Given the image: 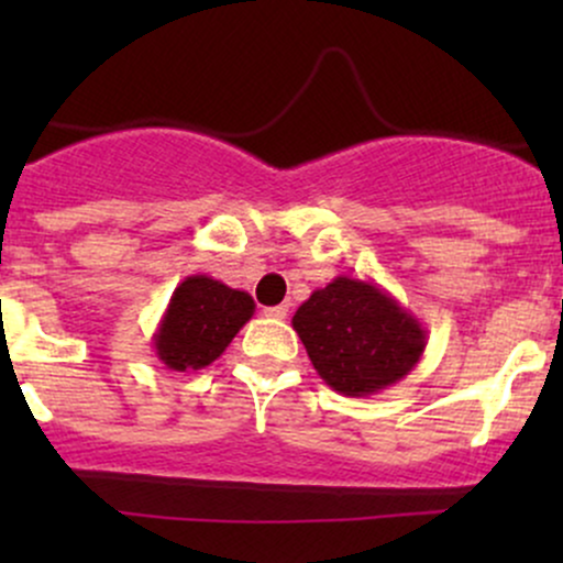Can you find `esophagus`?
Masks as SVG:
<instances>
[{
  "mask_svg": "<svg viewBox=\"0 0 563 563\" xmlns=\"http://www.w3.org/2000/svg\"><path fill=\"white\" fill-rule=\"evenodd\" d=\"M264 314H267L269 320H286L288 318V307H286V303H277V307L264 309Z\"/></svg>",
  "mask_w": 563,
  "mask_h": 563,
  "instance_id": "1",
  "label": "esophagus"
}]
</instances>
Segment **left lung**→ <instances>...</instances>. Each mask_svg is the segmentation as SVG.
Instances as JSON below:
<instances>
[{
	"instance_id": "obj_1",
	"label": "left lung",
	"mask_w": 563,
	"mask_h": 563,
	"mask_svg": "<svg viewBox=\"0 0 563 563\" xmlns=\"http://www.w3.org/2000/svg\"><path fill=\"white\" fill-rule=\"evenodd\" d=\"M318 376L344 397H371L402 380L423 357L426 328L378 283L339 275L296 309Z\"/></svg>"
}]
</instances>
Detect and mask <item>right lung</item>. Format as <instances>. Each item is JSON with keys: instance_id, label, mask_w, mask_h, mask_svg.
Listing matches in <instances>:
<instances>
[{"instance_id": "1", "label": "right lung", "mask_w": 563, "mask_h": 563, "mask_svg": "<svg viewBox=\"0 0 563 563\" xmlns=\"http://www.w3.org/2000/svg\"><path fill=\"white\" fill-rule=\"evenodd\" d=\"M254 309L245 290L209 275L185 277L153 333L156 357L177 373L200 371L222 357L235 333L254 318Z\"/></svg>"}]
</instances>
